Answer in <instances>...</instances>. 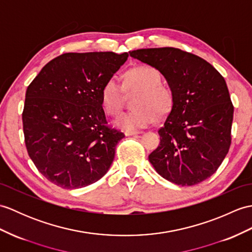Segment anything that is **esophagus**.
<instances>
[{
	"mask_svg": "<svg viewBox=\"0 0 252 252\" xmlns=\"http://www.w3.org/2000/svg\"><path fill=\"white\" fill-rule=\"evenodd\" d=\"M137 134H139L138 131H126L125 132L126 136H133V135H137Z\"/></svg>",
	"mask_w": 252,
	"mask_h": 252,
	"instance_id": "obj_1",
	"label": "esophagus"
}]
</instances>
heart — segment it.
<instances>
[{
	"instance_id": "1",
	"label": "heart",
	"mask_w": 252,
	"mask_h": 252,
	"mask_svg": "<svg viewBox=\"0 0 252 252\" xmlns=\"http://www.w3.org/2000/svg\"><path fill=\"white\" fill-rule=\"evenodd\" d=\"M126 91L137 92L133 98L134 109L122 114L116 126L122 130L134 131L150 126L171 113L174 94L168 87L162 85V75L150 65H139L128 69L124 83L113 76L102 88V104L105 112L112 116L119 115L124 107Z\"/></svg>"
}]
</instances>
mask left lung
Segmentation results:
<instances>
[{"label":"left lung","instance_id":"8db88e82","mask_svg":"<svg viewBox=\"0 0 252 252\" xmlns=\"http://www.w3.org/2000/svg\"><path fill=\"white\" fill-rule=\"evenodd\" d=\"M130 56L157 68L174 94L150 163L173 184L202 183L216 173L231 145L234 107L224 78L202 58L173 47L137 49Z\"/></svg>","mask_w":252,"mask_h":252}]
</instances>
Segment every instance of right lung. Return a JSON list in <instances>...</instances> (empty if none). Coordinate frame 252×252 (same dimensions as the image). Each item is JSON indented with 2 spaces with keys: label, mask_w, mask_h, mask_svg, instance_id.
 Masks as SVG:
<instances>
[{
  "label": "right lung",
  "mask_w": 252,
  "mask_h": 252,
  "mask_svg": "<svg viewBox=\"0 0 252 252\" xmlns=\"http://www.w3.org/2000/svg\"><path fill=\"white\" fill-rule=\"evenodd\" d=\"M127 52H67L29 85L22 113L28 154L45 178L63 189L101 179L125 134L107 126L102 88Z\"/></svg>",
  "instance_id": "1"
}]
</instances>
